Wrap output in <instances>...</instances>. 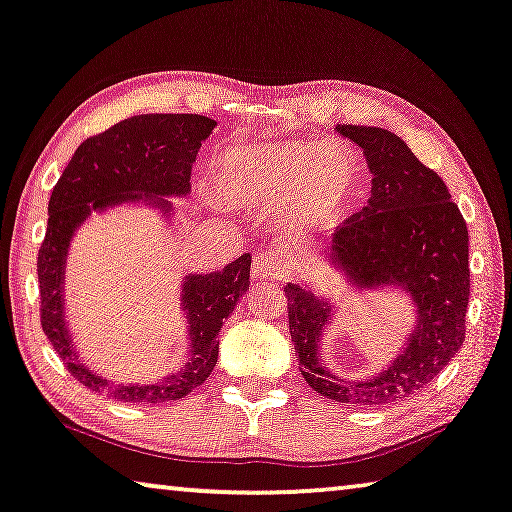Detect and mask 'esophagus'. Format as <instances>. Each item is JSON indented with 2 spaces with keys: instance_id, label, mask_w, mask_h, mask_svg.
Instances as JSON below:
<instances>
[{
  "instance_id": "1",
  "label": "esophagus",
  "mask_w": 512,
  "mask_h": 512,
  "mask_svg": "<svg viewBox=\"0 0 512 512\" xmlns=\"http://www.w3.org/2000/svg\"><path fill=\"white\" fill-rule=\"evenodd\" d=\"M281 267V256L277 251H256L251 258V279H274Z\"/></svg>"
}]
</instances>
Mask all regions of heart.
I'll use <instances>...</instances> for the list:
<instances>
[{"label":"heart","instance_id":"heart-1","mask_svg":"<svg viewBox=\"0 0 512 512\" xmlns=\"http://www.w3.org/2000/svg\"><path fill=\"white\" fill-rule=\"evenodd\" d=\"M224 187L245 206L279 203V222L293 233L332 222L357 185V162L334 141L254 144L224 160Z\"/></svg>","mask_w":512,"mask_h":512}]
</instances>
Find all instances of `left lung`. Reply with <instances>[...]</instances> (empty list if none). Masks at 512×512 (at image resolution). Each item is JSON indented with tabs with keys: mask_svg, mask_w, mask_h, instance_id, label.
Here are the masks:
<instances>
[{
	"mask_svg": "<svg viewBox=\"0 0 512 512\" xmlns=\"http://www.w3.org/2000/svg\"><path fill=\"white\" fill-rule=\"evenodd\" d=\"M336 132L364 148L373 180L366 206L329 238V263L355 290H405L416 322L391 364L366 380H343L322 364V332L334 318L327 297L288 283V327L313 391L334 403L389 405L435 380L465 341L469 233L444 180L398 135L350 123Z\"/></svg>",
	"mask_w": 512,
	"mask_h": 512,
	"instance_id": "obj_1",
	"label": "left lung"
}]
</instances>
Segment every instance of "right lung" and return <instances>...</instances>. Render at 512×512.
<instances>
[{
  "label": "right lung",
  "mask_w": 512,
  "mask_h": 512,
  "mask_svg": "<svg viewBox=\"0 0 512 512\" xmlns=\"http://www.w3.org/2000/svg\"><path fill=\"white\" fill-rule=\"evenodd\" d=\"M217 121L199 114H139L89 137L70 157L47 203V231L38 249L41 325L45 336L84 387L123 403H171L208 380L219 355V329L249 288L251 256L242 254L219 272L185 274L180 309L187 318V361L157 382L116 384L89 371L66 322V261L77 229L91 212L123 203H144L164 217L174 215L167 196L192 192L196 153Z\"/></svg>",
  "instance_id": "obj_1"
}]
</instances>
